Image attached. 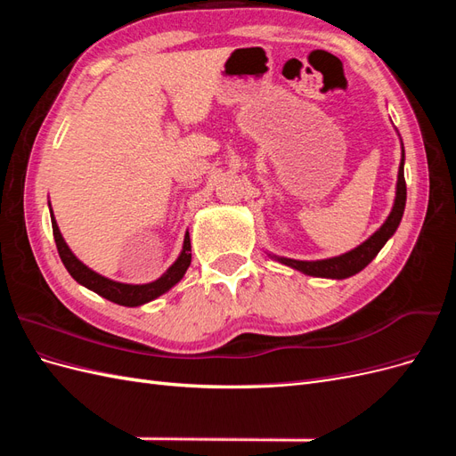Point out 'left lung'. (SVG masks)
Wrapping results in <instances>:
<instances>
[{"instance_id":"8db88e82","label":"left lung","mask_w":456,"mask_h":456,"mask_svg":"<svg viewBox=\"0 0 456 456\" xmlns=\"http://www.w3.org/2000/svg\"><path fill=\"white\" fill-rule=\"evenodd\" d=\"M403 161H405V151H403L402 163H399L397 190H395V201L392 207V213L388 218H386V223L375 233H372L367 241H363L360 247H355V249H352L350 253H344L335 258H325V260H295V258H283V256H275V258H278L281 265L300 270L306 275H314V278L344 280V278H350V275H354L357 272H362L369 265V262L379 255L384 243L394 236V232L397 230L399 223H402V216L405 211V201H407Z\"/></svg>"}]
</instances>
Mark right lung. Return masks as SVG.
Here are the masks:
<instances>
[{"mask_svg":"<svg viewBox=\"0 0 456 456\" xmlns=\"http://www.w3.org/2000/svg\"><path fill=\"white\" fill-rule=\"evenodd\" d=\"M51 224H53V236H54V243H57L61 260L66 266V270L70 272L72 278L77 283L91 289V291H94L96 295H101L106 300L116 302V305H121V306H129V308L141 306V305H146V302H150V300L158 298L159 295L167 293L173 285H176L183 280V275L186 273L190 262H191V245H190V236L186 232L181 256L175 260V265L167 272H165L159 280L151 281V283H144V285H129V283L112 281V280L104 278V275L87 268L84 262H81L70 251V247L66 245L62 233L57 226V220H54L53 215H51Z\"/></svg>","mask_w":456,"mask_h":456,"instance_id":"right-lung-1","label":"right lung"}]
</instances>
